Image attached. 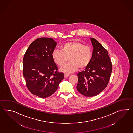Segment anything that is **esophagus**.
<instances>
[{
	"instance_id": "esophagus-1",
	"label": "esophagus",
	"mask_w": 133,
	"mask_h": 133,
	"mask_svg": "<svg viewBox=\"0 0 133 133\" xmlns=\"http://www.w3.org/2000/svg\"><path fill=\"white\" fill-rule=\"evenodd\" d=\"M70 76V74H64V77L66 78V77H68V76Z\"/></svg>"
}]
</instances>
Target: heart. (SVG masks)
Here are the masks:
<instances>
[{
  "mask_svg": "<svg viewBox=\"0 0 133 133\" xmlns=\"http://www.w3.org/2000/svg\"><path fill=\"white\" fill-rule=\"evenodd\" d=\"M92 57L90 47L76 41L66 43L61 46V50L55 49L52 53L53 60L60 67H63L69 58L70 62L61 69V71L66 73L75 71L78 68L87 67Z\"/></svg>",
  "mask_w": 133,
  "mask_h": 133,
  "instance_id": "b5f03b06",
  "label": "heart"
}]
</instances>
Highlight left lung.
Here are the masks:
<instances>
[{
	"label": "left lung",
	"mask_w": 133,
	"mask_h": 133,
	"mask_svg": "<svg viewBox=\"0 0 133 133\" xmlns=\"http://www.w3.org/2000/svg\"><path fill=\"white\" fill-rule=\"evenodd\" d=\"M93 47L90 62L77 74V89L87 97L97 96L107 87L112 65L106 49L96 39L90 38Z\"/></svg>",
	"instance_id": "8db88e82"
}]
</instances>
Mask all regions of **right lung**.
Here are the masks:
<instances>
[{
    "label": "right lung",
    "instance_id": "right-lung-1",
    "mask_svg": "<svg viewBox=\"0 0 133 133\" xmlns=\"http://www.w3.org/2000/svg\"><path fill=\"white\" fill-rule=\"evenodd\" d=\"M57 42L52 38L36 39L29 45L23 59V75L28 90L41 98L49 97L64 79L52 57Z\"/></svg>",
    "mask_w": 133,
    "mask_h": 133
}]
</instances>
